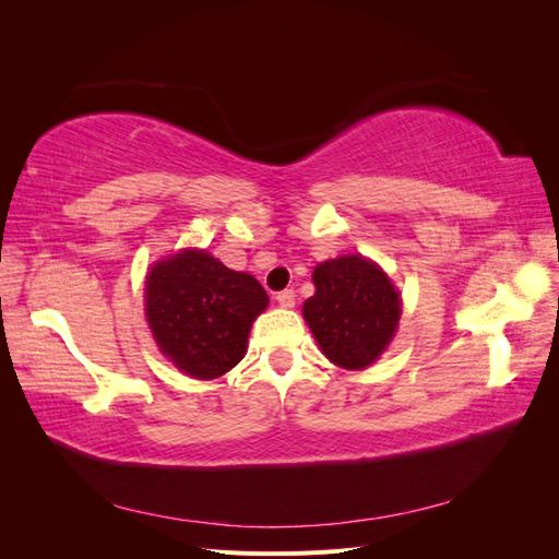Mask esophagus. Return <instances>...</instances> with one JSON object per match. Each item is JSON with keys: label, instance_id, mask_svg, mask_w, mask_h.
<instances>
[{"label": "esophagus", "instance_id": "esophagus-1", "mask_svg": "<svg viewBox=\"0 0 559 559\" xmlns=\"http://www.w3.org/2000/svg\"><path fill=\"white\" fill-rule=\"evenodd\" d=\"M275 298H277V302H280L282 308H294L296 306V292L294 289H284Z\"/></svg>", "mask_w": 559, "mask_h": 559}]
</instances>
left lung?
<instances>
[{"label": "left lung", "mask_w": 559, "mask_h": 559, "mask_svg": "<svg viewBox=\"0 0 559 559\" xmlns=\"http://www.w3.org/2000/svg\"><path fill=\"white\" fill-rule=\"evenodd\" d=\"M317 292L302 306L321 352L343 368L373 364L394 337L401 300L382 270L364 257H341L314 267Z\"/></svg>", "instance_id": "left-lung-1"}]
</instances>
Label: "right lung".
<instances>
[{"instance_id":"1","label":"right lung","mask_w":559,"mask_h":559,"mask_svg":"<svg viewBox=\"0 0 559 559\" xmlns=\"http://www.w3.org/2000/svg\"><path fill=\"white\" fill-rule=\"evenodd\" d=\"M267 306L263 286L207 251L186 249L151 267L146 319L165 357L198 380L228 373L245 357L251 321Z\"/></svg>"}]
</instances>
